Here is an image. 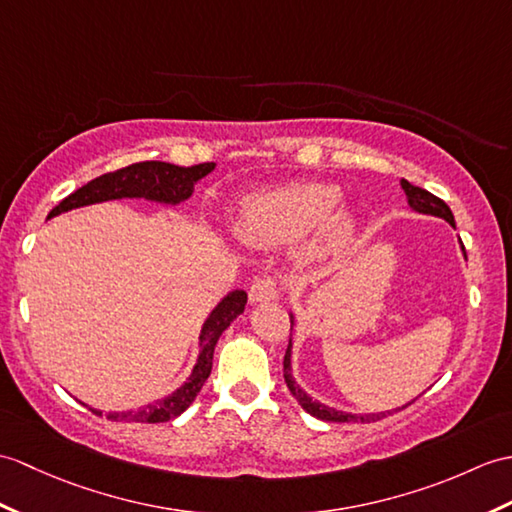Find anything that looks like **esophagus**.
<instances>
[{
    "mask_svg": "<svg viewBox=\"0 0 512 512\" xmlns=\"http://www.w3.org/2000/svg\"><path fill=\"white\" fill-rule=\"evenodd\" d=\"M277 296H279V283H277V279H272V277L257 279L251 285V290H248V299H251V303L275 301Z\"/></svg>",
    "mask_w": 512,
    "mask_h": 512,
    "instance_id": "34e87169",
    "label": "esophagus"
}]
</instances>
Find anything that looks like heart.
<instances>
[{
	"mask_svg": "<svg viewBox=\"0 0 512 512\" xmlns=\"http://www.w3.org/2000/svg\"><path fill=\"white\" fill-rule=\"evenodd\" d=\"M336 185L301 183L251 198L237 218V233L253 246H283L316 231L314 251L329 253L353 233L351 213L340 207Z\"/></svg>",
	"mask_w": 512,
	"mask_h": 512,
	"instance_id": "obj_1",
	"label": "heart"
}]
</instances>
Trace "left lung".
<instances>
[{
  "mask_svg": "<svg viewBox=\"0 0 512 512\" xmlns=\"http://www.w3.org/2000/svg\"><path fill=\"white\" fill-rule=\"evenodd\" d=\"M401 187L403 192H406L408 196V205L419 211V213H427V216H438V218H445L451 227H456L454 222V213H451V209L447 207V202L441 200L438 196L430 194L427 189H421L417 185L408 183L406 178H401ZM465 251V248H462ZM467 257V255H465ZM290 355H292V340L288 344V349H285V358H283V377H285V384H288L290 392L294 395V399L299 401V406L310 412L312 417L320 419V421H334V423H373V421H379L388 417V414H392L390 410L388 412H373V414H351V412H342V410H336V408H329L325 406V403H320L316 399H312L307 392L294 382L292 377V364H290ZM410 406V403H408ZM406 408V406H403Z\"/></svg>",
  "mask_w": 512,
  "mask_h": 512,
  "instance_id": "8db88e82",
  "label": "left lung"
}]
</instances>
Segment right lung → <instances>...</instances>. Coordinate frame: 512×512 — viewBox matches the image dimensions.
<instances>
[{
  "instance_id": "add662e5",
  "label": "right lung",
  "mask_w": 512,
  "mask_h": 512,
  "mask_svg": "<svg viewBox=\"0 0 512 512\" xmlns=\"http://www.w3.org/2000/svg\"><path fill=\"white\" fill-rule=\"evenodd\" d=\"M216 163H198L192 168H181V165H172L165 161H141L133 163L128 168L115 170L109 174H102L93 178L87 185L76 189L74 194L63 198L58 205L50 211L54 218L58 213L95 205V202L104 200H117V198H148L165 202V205H178V202L187 200L194 192L196 181L202 176H207ZM246 305V292L235 290L229 296L218 303L216 310L205 320L200 331V355L194 366L192 375L187 377V382L176 388L172 395L165 399H159L139 410H128V412H109L106 419L111 421H128V423H165L178 414L185 412L196 395L200 392L202 384L207 382L211 375V364H213V349H216V342L222 336V331L227 329L233 320L244 312ZM95 414H102L100 410H93Z\"/></svg>"
}]
</instances>
